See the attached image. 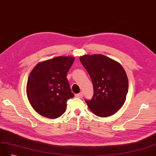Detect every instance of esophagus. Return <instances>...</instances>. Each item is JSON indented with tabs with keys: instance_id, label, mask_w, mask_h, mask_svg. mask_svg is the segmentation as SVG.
<instances>
[{
	"instance_id": "34e87169",
	"label": "esophagus",
	"mask_w": 156,
	"mask_h": 156,
	"mask_svg": "<svg viewBox=\"0 0 156 156\" xmlns=\"http://www.w3.org/2000/svg\"><path fill=\"white\" fill-rule=\"evenodd\" d=\"M76 97L79 98H82L83 97V93L80 92L79 94H76Z\"/></svg>"
}]
</instances>
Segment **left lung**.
<instances>
[{"instance_id":"left-lung-1","label":"left lung","mask_w":156,"mask_h":156,"mask_svg":"<svg viewBox=\"0 0 156 156\" xmlns=\"http://www.w3.org/2000/svg\"><path fill=\"white\" fill-rule=\"evenodd\" d=\"M80 60L93 84L92 99L85 100L90 110L99 117L113 115L123 106L128 93L124 69L118 62L102 54L84 55Z\"/></svg>"}]
</instances>
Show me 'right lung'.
Here are the masks:
<instances>
[{
  "label": "right lung",
  "instance_id": "add662e5",
  "mask_svg": "<svg viewBox=\"0 0 156 156\" xmlns=\"http://www.w3.org/2000/svg\"><path fill=\"white\" fill-rule=\"evenodd\" d=\"M74 59L72 56H58L38 63L30 72L27 94L39 114L54 119L66 111V102L74 96L66 78Z\"/></svg>",
  "mask_w": 156,
  "mask_h": 156
}]
</instances>
